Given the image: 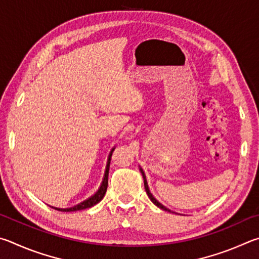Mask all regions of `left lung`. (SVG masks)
<instances>
[{
  "instance_id": "left-lung-1",
  "label": "left lung",
  "mask_w": 259,
  "mask_h": 259,
  "mask_svg": "<svg viewBox=\"0 0 259 259\" xmlns=\"http://www.w3.org/2000/svg\"><path fill=\"white\" fill-rule=\"evenodd\" d=\"M141 170V173H142V176H143V181H144V189H146V192H147V194H148V197L150 198V200L155 203V205L157 206V207H159V208H161V209H164V210H167V211H170L169 209H167V208L165 207V206H162L160 202H158L156 199H155V197L152 196L151 194V192H150V190H149V188H148V183H147V180H146V175H144V171L142 170V169H140Z\"/></svg>"
}]
</instances>
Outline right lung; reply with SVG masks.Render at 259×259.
Instances as JSON below:
<instances>
[{"label":"right lung","mask_w":259,"mask_h":259,"mask_svg":"<svg viewBox=\"0 0 259 259\" xmlns=\"http://www.w3.org/2000/svg\"><path fill=\"white\" fill-rule=\"evenodd\" d=\"M112 151L113 149L110 152V155H109V159H108V164H107V168H106V173H104V178H103V181H102V184L101 187H100V189L97 191V193L94 194V196H92L91 198H89L88 200H85L83 202H80L79 205H76L75 207H71V208H54L52 207L53 209L56 210H60V211H76V210H83V209H86V208H91L93 207L94 205H97L98 202H100L103 199L104 194H106L107 192V188H108V174H109V166H110V158H111V155H112Z\"/></svg>","instance_id":"1"}]
</instances>
